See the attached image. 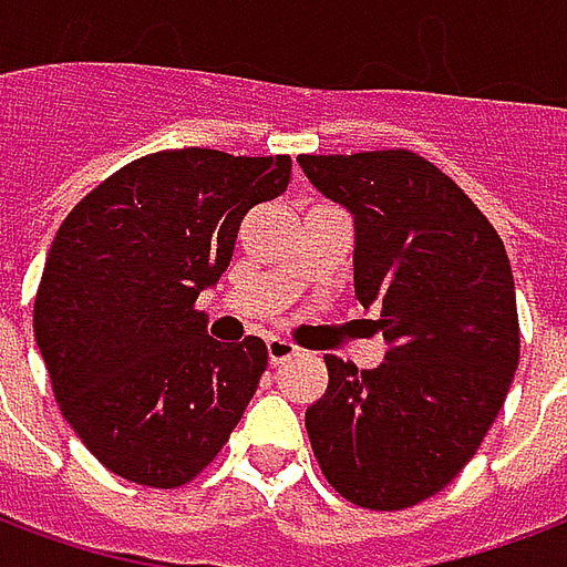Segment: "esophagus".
I'll list each match as a JSON object with an SVG mask.
<instances>
[{
	"label": "esophagus",
	"instance_id": "obj_1",
	"mask_svg": "<svg viewBox=\"0 0 567 567\" xmlns=\"http://www.w3.org/2000/svg\"><path fill=\"white\" fill-rule=\"evenodd\" d=\"M297 355V346H291L288 340H282V337H270L267 340V358H270L272 368H279L282 361H288V358Z\"/></svg>",
	"mask_w": 567,
	"mask_h": 567
}]
</instances>
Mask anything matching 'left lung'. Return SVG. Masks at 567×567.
<instances>
[{
	"mask_svg": "<svg viewBox=\"0 0 567 567\" xmlns=\"http://www.w3.org/2000/svg\"><path fill=\"white\" fill-rule=\"evenodd\" d=\"M321 197L352 215V276L385 340L380 368L328 355L307 410L321 471L346 501L401 511L474 458L519 364L507 251L462 187L410 151L300 154Z\"/></svg>",
	"mask_w": 567,
	"mask_h": 567,
	"instance_id": "8db88e82",
	"label": "left lung"
}]
</instances>
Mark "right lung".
Returning a JSON list of instances; mask_svg holds the SVG:
<instances>
[{
    "instance_id": "add662e5",
    "label": "right lung",
    "mask_w": 567,
    "mask_h": 567,
    "mask_svg": "<svg viewBox=\"0 0 567 567\" xmlns=\"http://www.w3.org/2000/svg\"><path fill=\"white\" fill-rule=\"evenodd\" d=\"M288 178L285 154L157 151L60 224L32 328L63 416L112 474L182 486L246 413L267 346L212 340L194 303L227 270L246 212Z\"/></svg>"
}]
</instances>
